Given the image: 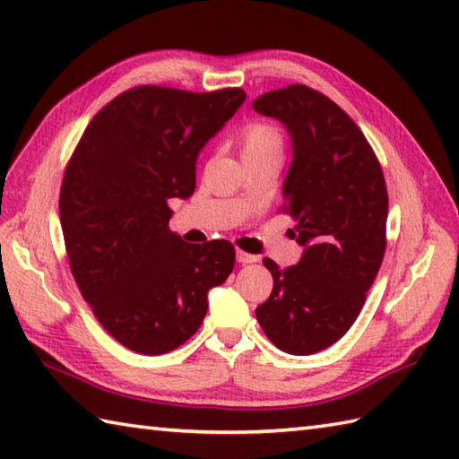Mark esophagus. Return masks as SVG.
Returning a JSON list of instances; mask_svg holds the SVG:
<instances>
[{
	"label": "esophagus",
	"instance_id": "esophagus-1",
	"mask_svg": "<svg viewBox=\"0 0 459 459\" xmlns=\"http://www.w3.org/2000/svg\"><path fill=\"white\" fill-rule=\"evenodd\" d=\"M258 256L255 255H248L245 250H237V262L238 264H252V262H256Z\"/></svg>",
	"mask_w": 459,
	"mask_h": 459
}]
</instances>
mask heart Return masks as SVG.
<instances>
[{
    "label": "heart",
    "instance_id": "b5f03b06",
    "mask_svg": "<svg viewBox=\"0 0 459 459\" xmlns=\"http://www.w3.org/2000/svg\"><path fill=\"white\" fill-rule=\"evenodd\" d=\"M240 145L242 158L255 153H280L281 132L270 122H255L242 130Z\"/></svg>",
    "mask_w": 459,
    "mask_h": 459
}]
</instances>
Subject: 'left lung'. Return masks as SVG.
Returning a JSON list of instances; mask_svg holds the SVG:
<instances>
[{"mask_svg":"<svg viewBox=\"0 0 459 459\" xmlns=\"http://www.w3.org/2000/svg\"><path fill=\"white\" fill-rule=\"evenodd\" d=\"M252 106L291 138L284 212L304 247L298 264L284 270L264 258L274 288L256 319L284 353L311 355L347 333L378 274L388 217L383 169L359 126L306 84L266 92Z\"/></svg>","mask_w":459,"mask_h":459,"instance_id":"obj_1","label":"left lung"}]
</instances>
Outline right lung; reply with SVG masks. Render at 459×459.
I'll list each match as a JSON object with an SVG mask.
<instances>
[{
	"label": "right lung",
	"mask_w": 459,
	"mask_h": 459,
	"mask_svg": "<svg viewBox=\"0 0 459 459\" xmlns=\"http://www.w3.org/2000/svg\"><path fill=\"white\" fill-rule=\"evenodd\" d=\"M247 100L242 89L135 86L86 126L58 211L71 272L108 333L142 355L183 345L207 294L235 268L229 240L189 245L169 230V199L195 191L199 152Z\"/></svg>",
	"instance_id": "add662e5"
}]
</instances>
